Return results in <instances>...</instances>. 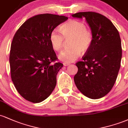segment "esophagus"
Wrapping results in <instances>:
<instances>
[{
    "label": "esophagus",
    "instance_id": "1",
    "mask_svg": "<svg viewBox=\"0 0 128 128\" xmlns=\"http://www.w3.org/2000/svg\"><path fill=\"white\" fill-rule=\"evenodd\" d=\"M63 65H64V66H68L70 65V64H69V63H67V62H64L63 63Z\"/></svg>",
    "mask_w": 128,
    "mask_h": 128
}]
</instances>
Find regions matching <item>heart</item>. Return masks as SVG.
Listing matches in <instances>:
<instances>
[{
    "label": "heart",
    "mask_w": 128,
    "mask_h": 128,
    "mask_svg": "<svg viewBox=\"0 0 128 128\" xmlns=\"http://www.w3.org/2000/svg\"><path fill=\"white\" fill-rule=\"evenodd\" d=\"M61 30L54 29L50 34V42L54 49L60 51L62 49L65 39L70 41L71 48L64 50L59 55V59L64 62L70 63L79 58L81 52L86 53L92 44L93 36L92 31L86 28L82 22L72 20L61 26Z\"/></svg>",
    "instance_id": "heart-1"
}]
</instances>
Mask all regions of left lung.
<instances>
[{
    "label": "left lung",
    "instance_id": "1",
    "mask_svg": "<svg viewBox=\"0 0 128 128\" xmlns=\"http://www.w3.org/2000/svg\"><path fill=\"white\" fill-rule=\"evenodd\" d=\"M73 17L86 18L93 36L92 44L74 76L78 89L92 99L105 96L114 86L120 67L122 49L119 33L108 18L94 12H80Z\"/></svg>",
    "mask_w": 128,
    "mask_h": 128
}]
</instances>
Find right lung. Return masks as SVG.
<instances>
[{
  "label": "right lung",
  "instance_id": "obj_1",
  "mask_svg": "<svg viewBox=\"0 0 128 128\" xmlns=\"http://www.w3.org/2000/svg\"><path fill=\"white\" fill-rule=\"evenodd\" d=\"M67 17L39 14L29 18L13 38L10 55L11 79L24 99L33 103L44 100L56 84V75L63 64L57 60L50 42L53 29Z\"/></svg>",
  "mask_w": 128,
  "mask_h": 128
}]
</instances>
